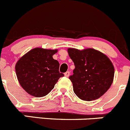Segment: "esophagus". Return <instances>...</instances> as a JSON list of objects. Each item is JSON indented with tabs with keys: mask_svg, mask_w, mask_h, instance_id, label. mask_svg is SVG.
<instances>
[{
	"mask_svg": "<svg viewBox=\"0 0 130 130\" xmlns=\"http://www.w3.org/2000/svg\"><path fill=\"white\" fill-rule=\"evenodd\" d=\"M64 75H65V77H69V75H70V72H69V71H67V72L64 74Z\"/></svg>",
	"mask_w": 130,
	"mask_h": 130,
	"instance_id": "esophagus-1",
	"label": "esophagus"
}]
</instances>
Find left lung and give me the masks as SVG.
I'll return each instance as SVG.
<instances>
[{"instance_id":"8db88e82","label":"left lung","mask_w":130,"mask_h":130,"mask_svg":"<svg viewBox=\"0 0 130 130\" xmlns=\"http://www.w3.org/2000/svg\"><path fill=\"white\" fill-rule=\"evenodd\" d=\"M75 65L73 74L69 77L73 90L79 99L87 101L103 95L112 84L114 67L103 53L94 48L78 50L68 48Z\"/></svg>"}]
</instances>
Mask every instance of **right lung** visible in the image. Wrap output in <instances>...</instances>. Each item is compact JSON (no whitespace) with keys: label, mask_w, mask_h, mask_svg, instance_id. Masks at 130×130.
<instances>
[{"label":"right lung","mask_w":130,"mask_h":130,"mask_svg":"<svg viewBox=\"0 0 130 130\" xmlns=\"http://www.w3.org/2000/svg\"><path fill=\"white\" fill-rule=\"evenodd\" d=\"M58 50L35 48L19 59L15 65L19 83L30 95L41 98L54 88L59 77V63L53 56Z\"/></svg>","instance_id":"add662e5"}]
</instances>
